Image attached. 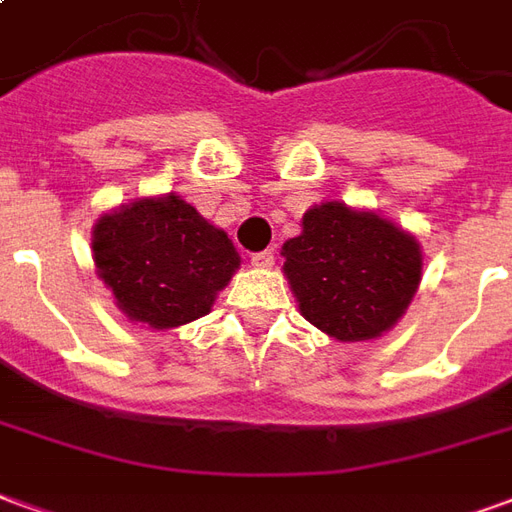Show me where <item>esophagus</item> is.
I'll use <instances>...</instances> for the list:
<instances>
[{"mask_svg": "<svg viewBox=\"0 0 512 512\" xmlns=\"http://www.w3.org/2000/svg\"><path fill=\"white\" fill-rule=\"evenodd\" d=\"M252 266L271 268L274 266V252H271V249H266V252H255V255H252Z\"/></svg>", "mask_w": 512, "mask_h": 512, "instance_id": "obj_1", "label": "esophagus"}]
</instances>
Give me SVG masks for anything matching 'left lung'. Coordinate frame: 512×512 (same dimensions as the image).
Instances as JSON below:
<instances>
[{
	"label": "left lung",
	"mask_w": 512,
	"mask_h": 512,
	"mask_svg": "<svg viewBox=\"0 0 512 512\" xmlns=\"http://www.w3.org/2000/svg\"><path fill=\"white\" fill-rule=\"evenodd\" d=\"M282 257L301 315L340 343L389 332L422 282L417 235L340 200L312 205L301 233L282 244Z\"/></svg>",
	"instance_id": "1"
}]
</instances>
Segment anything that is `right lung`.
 <instances>
[{
	"mask_svg": "<svg viewBox=\"0 0 512 512\" xmlns=\"http://www.w3.org/2000/svg\"><path fill=\"white\" fill-rule=\"evenodd\" d=\"M93 263L128 321L167 332L211 312L241 257L222 227L169 191L101 213Z\"/></svg>",
	"mask_w": 512,
	"mask_h": 512,
	"instance_id": "add662e5",
	"label": "right lung"
}]
</instances>
